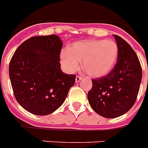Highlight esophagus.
Masks as SVG:
<instances>
[{"label": "esophagus", "mask_w": 148, "mask_h": 148, "mask_svg": "<svg viewBox=\"0 0 148 148\" xmlns=\"http://www.w3.org/2000/svg\"><path fill=\"white\" fill-rule=\"evenodd\" d=\"M81 80H82V77H81L77 76L76 79H75V81H76V83H79Z\"/></svg>", "instance_id": "obj_1"}]
</instances>
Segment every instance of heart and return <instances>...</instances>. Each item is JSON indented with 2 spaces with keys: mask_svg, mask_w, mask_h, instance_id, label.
I'll list each match as a JSON object with an SVG mask.
<instances>
[{
  "mask_svg": "<svg viewBox=\"0 0 148 148\" xmlns=\"http://www.w3.org/2000/svg\"><path fill=\"white\" fill-rule=\"evenodd\" d=\"M119 47L112 40H84L74 42L69 51H62L60 58L63 68L74 73L82 61L83 70L90 76L100 77L109 74L116 65Z\"/></svg>",
  "mask_w": 148,
  "mask_h": 148,
  "instance_id": "obj_1",
  "label": "heart"
}]
</instances>
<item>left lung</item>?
<instances>
[{
  "label": "left lung",
  "instance_id": "1",
  "mask_svg": "<svg viewBox=\"0 0 148 148\" xmlns=\"http://www.w3.org/2000/svg\"><path fill=\"white\" fill-rule=\"evenodd\" d=\"M113 36L119 47L117 63L109 74L92 80L93 86L87 94L92 109L108 119L122 116L132 107L142 78L136 53L126 41Z\"/></svg>",
  "mask_w": 148,
  "mask_h": 148
}]
</instances>
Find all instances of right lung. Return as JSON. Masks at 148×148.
<instances>
[{"mask_svg":"<svg viewBox=\"0 0 148 148\" xmlns=\"http://www.w3.org/2000/svg\"><path fill=\"white\" fill-rule=\"evenodd\" d=\"M62 42L56 35L35 36L18 47L9 65V76L16 101L37 116L58 109L74 85L76 76L62 71Z\"/></svg>","mask_w":148,"mask_h":148,"instance_id":"add662e5","label":"right lung"}]
</instances>
